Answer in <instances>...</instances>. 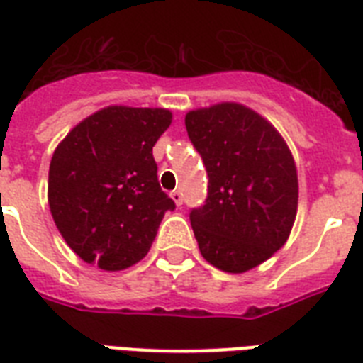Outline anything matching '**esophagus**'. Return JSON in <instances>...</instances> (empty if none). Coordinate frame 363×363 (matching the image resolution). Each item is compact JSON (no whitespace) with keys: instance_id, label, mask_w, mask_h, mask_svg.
<instances>
[{"instance_id":"obj_1","label":"esophagus","mask_w":363,"mask_h":363,"mask_svg":"<svg viewBox=\"0 0 363 363\" xmlns=\"http://www.w3.org/2000/svg\"><path fill=\"white\" fill-rule=\"evenodd\" d=\"M169 196H172V199L175 201L177 206L182 205V194H181V190H173L172 194H169Z\"/></svg>"}]
</instances>
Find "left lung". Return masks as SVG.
Masks as SVG:
<instances>
[{"label": "left lung", "mask_w": 363, "mask_h": 363, "mask_svg": "<svg viewBox=\"0 0 363 363\" xmlns=\"http://www.w3.org/2000/svg\"><path fill=\"white\" fill-rule=\"evenodd\" d=\"M188 138L208 175L205 205L190 210L201 255L227 273L257 267L286 243L297 214V169L269 121L221 103L186 114Z\"/></svg>", "instance_id": "left-lung-1"}]
</instances>
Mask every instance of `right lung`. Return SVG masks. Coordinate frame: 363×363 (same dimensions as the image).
Instances as JSON below:
<instances>
[{"label": "right lung", "instance_id": "add662e5", "mask_svg": "<svg viewBox=\"0 0 363 363\" xmlns=\"http://www.w3.org/2000/svg\"><path fill=\"white\" fill-rule=\"evenodd\" d=\"M166 108L106 106L69 130L50 164L51 216L75 255L120 271L147 255L175 203L158 184L153 145Z\"/></svg>", "mask_w": 363, "mask_h": 363}]
</instances>
